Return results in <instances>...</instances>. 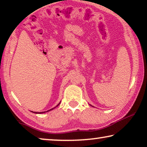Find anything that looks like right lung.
<instances>
[{
    "label": "right lung",
    "mask_w": 147,
    "mask_h": 147,
    "mask_svg": "<svg viewBox=\"0 0 147 147\" xmlns=\"http://www.w3.org/2000/svg\"><path fill=\"white\" fill-rule=\"evenodd\" d=\"M59 104H58V105H57L56 106H58V105H59ZM54 108H52V109H50V110H52V109H53ZM50 110H48V111H50ZM32 112H33V111H32ZM46 112V111H42V112H36V111H34V113H45Z\"/></svg>",
    "instance_id": "right-lung-1"
}]
</instances>
